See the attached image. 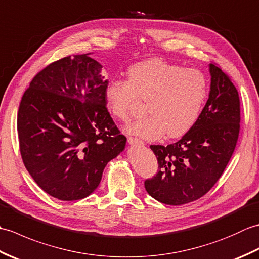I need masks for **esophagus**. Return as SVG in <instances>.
<instances>
[{"mask_svg":"<svg viewBox=\"0 0 259 259\" xmlns=\"http://www.w3.org/2000/svg\"><path fill=\"white\" fill-rule=\"evenodd\" d=\"M128 142L130 145H144V142H142L140 139L134 138V137H128Z\"/></svg>","mask_w":259,"mask_h":259,"instance_id":"34e87169","label":"esophagus"}]
</instances>
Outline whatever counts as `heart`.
Wrapping results in <instances>:
<instances>
[{
    "label": "heart",
    "mask_w": 259,
    "mask_h": 259,
    "mask_svg": "<svg viewBox=\"0 0 259 259\" xmlns=\"http://www.w3.org/2000/svg\"><path fill=\"white\" fill-rule=\"evenodd\" d=\"M208 96L206 75L163 60H148L130 67L128 80L113 79L104 97L115 118L128 120L140 100L146 101V117L129 124L126 131L156 139L166 133L177 138L197 122Z\"/></svg>",
    "instance_id": "1"
}]
</instances>
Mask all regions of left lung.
<instances>
[{
  "label": "left lung",
  "mask_w": 259,
  "mask_h": 259,
  "mask_svg": "<svg viewBox=\"0 0 259 259\" xmlns=\"http://www.w3.org/2000/svg\"><path fill=\"white\" fill-rule=\"evenodd\" d=\"M210 92L195 125L168 146L151 145L158 172L145 181L148 194L178 206L206 195L232 158L240 129V100L232 79L216 63L209 64Z\"/></svg>",
  "instance_id": "obj_1"
}]
</instances>
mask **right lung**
Returning a JSON list of instances; mask_svg holds the SVG:
<instances>
[{"label": "right lung", "mask_w": 259, "mask_h": 259, "mask_svg": "<svg viewBox=\"0 0 259 259\" xmlns=\"http://www.w3.org/2000/svg\"><path fill=\"white\" fill-rule=\"evenodd\" d=\"M88 54L50 63L21 99L18 135L22 160L47 194L83 199L97 189L107 163L126 138L107 109L102 65Z\"/></svg>", "instance_id": "1"}]
</instances>
